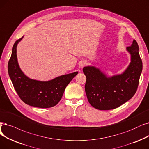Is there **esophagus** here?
I'll return each mask as SVG.
<instances>
[{
    "mask_svg": "<svg viewBox=\"0 0 149 149\" xmlns=\"http://www.w3.org/2000/svg\"><path fill=\"white\" fill-rule=\"evenodd\" d=\"M86 64H87V63H86V61H81L80 63V64H79V66L80 67V68H83L84 66H86Z\"/></svg>",
    "mask_w": 149,
    "mask_h": 149,
    "instance_id": "34e87169",
    "label": "esophagus"
}]
</instances>
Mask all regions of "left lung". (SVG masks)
Returning a JSON list of instances; mask_svg holds the SVG:
<instances>
[{
	"mask_svg": "<svg viewBox=\"0 0 149 149\" xmlns=\"http://www.w3.org/2000/svg\"><path fill=\"white\" fill-rule=\"evenodd\" d=\"M127 50L131 55V62L122 74L108 77L95 67L83 68L86 77L85 92L94 108L100 110L116 108L130 100L136 92L143 62L136 40Z\"/></svg>",
	"mask_w": 149,
	"mask_h": 149,
	"instance_id": "left-lung-1",
	"label": "left lung"
}]
</instances>
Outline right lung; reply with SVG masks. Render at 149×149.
Masks as SVG:
<instances>
[{
	"mask_svg": "<svg viewBox=\"0 0 149 149\" xmlns=\"http://www.w3.org/2000/svg\"><path fill=\"white\" fill-rule=\"evenodd\" d=\"M23 36L13 45L8 64V74L20 99L26 104L41 108L55 106L61 99L64 90L78 72L61 75L47 81L30 79L19 66L16 47Z\"/></svg>",
	"mask_w": 149,
	"mask_h": 149,
	"instance_id": "right-lung-1",
	"label": "right lung"
}]
</instances>
